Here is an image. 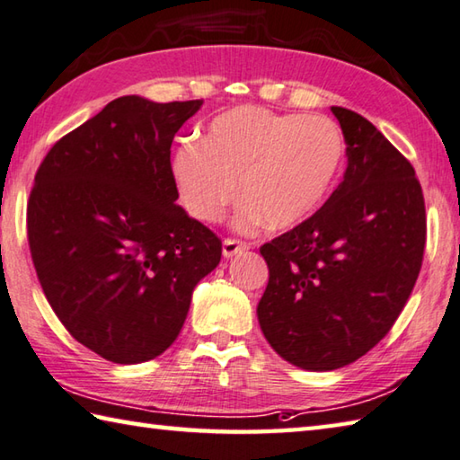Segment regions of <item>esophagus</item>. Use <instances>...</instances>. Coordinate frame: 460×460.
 <instances>
[{"label": "esophagus", "instance_id": "esophagus-1", "mask_svg": "<svg viewBox=\"0 0 460 460\" xmlns=\"http://www.w3.org/2000/svg\"><path fill=\"white\" fill-rule=\"evenodd\" d=\"M248 251V244L244 240H238V238H226L222 243V252L226 259H232V256H236L240 252Z\"/></svg>", "mask_w": 460, "mask_h": 460}]
</instances>
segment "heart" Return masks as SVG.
Listing matches in <instances>:
<instances>
[{"mask_svg":"<svg viewBox=\"0 0 460 460\" xmlns=\"http://www.w3.org/2000/svg\"><path fill=\"white\" fill-rule=\"evenodd\" d=\"M345 143L332 119L243 104L217 115L201 141L175 151L173 175L188 212L217 222L240 196L236 224L291 228L323 204L340 173Z\"/></svg>","mask_w":460,"mask_h":460,"instance_id":"1","label":"heart"}]
</instances>
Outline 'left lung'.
<instances>
[{
    "label": "left lung",
    "instance_id": "left-lung-1",
    "mask_svg": "<svg viewBox=\"0 0 460 460\" xmlns=\"http://www.w3.org/2000/svg\"><path fill=\"white\" fill-rule=\"evenodd\" d=\"M348 143L343 181L315 214L261 246L256 307L288 364L329 372L376 348L422 267L426 208L414 167L366 117L332 107Z\"/></svg>",
    "mask_w": 460,
    "mask_h": 460
}]
</instances>
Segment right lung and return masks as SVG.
Instances as JSON below:
<instances>
[{
    "mask_svg": "<svg viewBox=\"0 0 460 460\" xmlns=\"http://www.w3.org/2000/svg\"><path fill=\"white\" fill-rule=\"evenodd\" d=\"M204 101L120 96L40 164L28 244L66 332L112 364H141L180 335L222 240L175 206L172 141Z\"/></svg>",
    "mask_w": 460,
    "mask_h": 460,
    "instance_id": "add662e5",
    "label": "right lung"
}]
</instances>
